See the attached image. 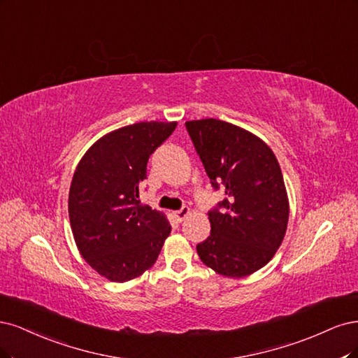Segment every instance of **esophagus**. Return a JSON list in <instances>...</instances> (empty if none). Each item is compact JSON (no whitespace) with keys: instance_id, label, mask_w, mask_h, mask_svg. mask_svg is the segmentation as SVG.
Listing matches in <instances>:
<instances>
[{"instance_id":"1","label":"esophagus","mask_w":358,"mask_h":358,"mask_svg":"<svg viewBox=\"0 0 358 358\" xmlns=\"http://www.w3.org/2000/svg\"><path fill=\"white\" fill-rule=\"evenodd\" d=\"M190 214H192V210L189 208V206H182L181 210H178V211L174 213V215H176V218H177L178 222H182L184 218H186V217L190 215Z\"/></svg>"}]
</instances>
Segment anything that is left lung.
Wrapping results in <instances>:
<instances>
[{
  "label": "left lung",
  "mask_w": 358,
  "mask_h": 358,
  "mask_svg": "<svg viewBox=\"0 0 358 358\" xmlns=\"http://www.w3.org/2000/svg\"><path fill=\"white\" fill-rule=\"evenodd\" d=\"M211 184L227 199L208 215L211 235L196 245L203 264L244 278L275 256L285 236L288 196L271 147L250 131L217 119L186 122Z\"/></svg>",
  "instance_id": "8db88e82"
}]
</instances>
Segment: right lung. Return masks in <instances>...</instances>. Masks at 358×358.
Here are the masks:
<instances>
[{"instance_id":"obj_1","label":"right lung","mask_w":358,"mask_h":358,"mask_svg":"<svg viewBox=\"0 0 358 358\" xmlns=\"http://www.w3.org/2000/svg\"><path fill=\"white\" fill-rule=\"evenodd\" d=\"M177 122H140L101 136L80 159L68 214L80 255L101 276L126 282L156 263L171 224L140 202V182L155 150Z\"/></svg>"}]
</instances>
